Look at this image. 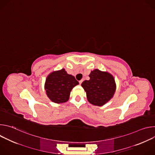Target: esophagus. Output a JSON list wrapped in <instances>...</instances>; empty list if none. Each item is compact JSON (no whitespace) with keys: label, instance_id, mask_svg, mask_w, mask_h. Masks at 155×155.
Returning <instances> with one entry per match:
<instances>
[{"label":"esophagus","instance_id":"34e87169","mask_svg":"<svg viewBox=\"0 0 155 155\" xmlns=\"http://www.w3.org/2000/svg\"><path fill=\"white\" fill-rule=\"evenodd\" d=\"M83 81V80H80V81H79V83H80V84H81L82 83Z\"/></svg>","mask_w":155,"mask_h":155}]
</instances>
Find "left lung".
<instances>
[{
    "label": "left lung",
    "instance_id": "8db88e82",
    "mask_svg": "<svg viewBox=\"0 0 155 155\" xmlns=\"http://www.w3.org/2000/svg\"><path fill=\"white\" fill-rule=\"evenodd\" d=\"M81 86L86 92L87 101L91 104L102 106L111 99L115 91L116 84L112 75L96 69L89 75Z\"/></svg>",
    "mask_w": 155,
    "mask_h": 155
}]
</instances>
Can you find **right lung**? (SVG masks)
Instances as JSON below:
<instances>
[{
    "label": "right lung",
    "instance_id": "1",
    "mask_svg": "<svg viewBox=\"0 0 155 155\" xmlns=\"http://www.w3.org/2000/svg\"><path fill=\"white\" fill-rule=\"evenodd\" d=\"M78 81L64 69L50 74L45 82V88L48 97L55 103L67 102L72 88L78 84Z\"/></svg>",
    "mask_w": 155,
    "mask_h": 155
}]
</instances>
